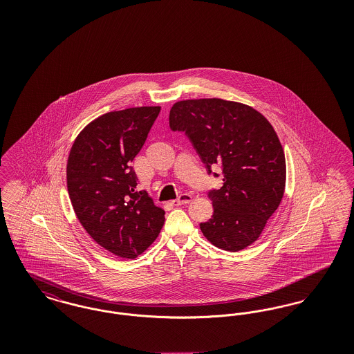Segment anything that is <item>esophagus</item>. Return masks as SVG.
Returning a JSON list of instances; mask_svg holds the SVG:
<instances>
[{
  "label": "esophagus",
  "mask_w": 354,
  "mask_h": 354,
  "mask_svg": "<svg viewBox=\"0 0 354 354\" xmlns=\"http://www.w3.org/2000/svg\"><path fill=\"white\" fill-rule=\"evenodd\" d=\"M192 201V196L189 195V194H182L178 199H175L172 204L174 205H182V204H187V203H189Z\"/></svg>",
  "instance_id": "obj_1"
}]
</instances>
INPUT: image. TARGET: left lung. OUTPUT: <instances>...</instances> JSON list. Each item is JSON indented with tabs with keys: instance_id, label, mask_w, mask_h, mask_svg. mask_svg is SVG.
<instances>
[{
	"instance_id": "left-lung-1",
	"label": "left lung",
	"mask_w": 354,
	"mask_h": 354,
	"mask_svg": "<svg viewBox=\"0 0 354 354\" xmlns=\"http://www.w3.org/2000/svg\"><path fill=\"white\" fill-rule=\"evenodd\" d=\"M169 127L185 131L208 174L215 165L223 169L224 183L208 192L214 215L201 223L203 235L224 251L247 248L261 235L286 189V155L268 119L244 103L202 98L176 102Z\"/></svg>"
}]
</instances>
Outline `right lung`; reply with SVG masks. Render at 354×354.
<instances>
[{"instance_id": "1", "label": "right lung", "mask_w": 354, "mask_h": 354, "mask_svg": "<svg viewBox=\"0 0 354 354\" xmlns=\"http://www.w3.org/2000/svg\"><path fill=\"white\" fill-rule=\"evenodd\" d=\"M159 106L110 111L90 122L68 153L66 179L74 212L86 232L109 252L135 259L165 224V209L136 189L131 167Z\"/></svg>"}]
</instances>
